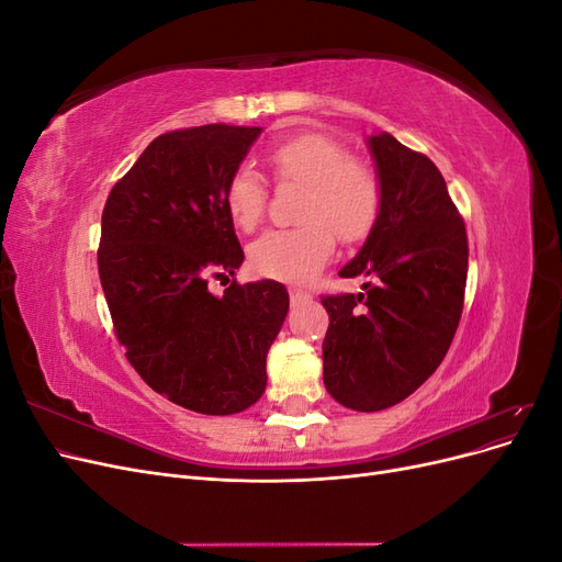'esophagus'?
I'll list each match as a JSON object with an SVG mask.
<instances>
[{
    "mask_svg": "<svg viewBox=\"0 0 562 562\" xmlns=\"http://www.w3.org/2000/svg\"><path fill=\"white\" fill-rule=\"evenodd\" d=\"M307 297H310V293L300 291V288H291V302H293V304H297V302H302V300H307Z\"/></svg>",
    "mask_w": 562,
    "mask_h": 562,
    "instance_id": "1",
    "label": "esophagus"
}]
</instances>
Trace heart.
Listing matches in <instances>:
<instances>
[{
	"label": "heart",
	"mask_w": 562,
	"mask_h": 562,
	"mask_svg": "<svg viewBox=\"0 0 562 562\" xmlns=\"http://www.w3.org/2000/svg\"><path fill=\"white\" fill-rule=\"evenodd\" d=\"M271 173L279 182L302 184L297 217L302 225L269 229L248 246V262L262 277L304 283L328 262L335 236L359 244L378 225L384 184L375 166L351 157L342 140L326 133H300L274 143L267 151ZM269 187L250 164L229 173L223 199L232 223L252 232L262 223Z\"/></svg>",
	"instance_id": "b5f03b06"
}]
</instances>
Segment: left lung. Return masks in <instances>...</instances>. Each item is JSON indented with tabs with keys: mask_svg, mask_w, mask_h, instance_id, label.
I'll return each instance as SVG.
<instances>
[{
	"mask_svg": "<svg viewBox=\"0 0 562 562\" xmlns=\"http://www.w3.org/2000/svg\"><path fill=\"white\" fill-rule=\"evenodd\" d=\"M384 184L378 225L339 277L363 293L323 295V384L351 411L401 403L446 359L464 310L469 241L436 164L394 135H370Z\"/></svg>",
	"mask_w": 562,
	"mask_h": 562,
	"instance_id": "1",
	"label": "left lung"
}]
</instances>
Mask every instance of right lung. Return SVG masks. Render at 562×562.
I'll return each instance as SVG.
<instances>
[{"label": "right lung", "mask_w": 562, "mask_h": 562, "mask_svg": "<svg viewBox=\"0 0 562 562\" xmlns=\"http://www.w3.org/2000/svg\"><path fill=\"white\" fill-rule=\"evenodd\" d=\"M260 131H168L103 209L98 274L119 345L147 386L201 415L241 413L262 396L267 351L288 314L277 281L209 291L244 262L223 190Z\"/></svg>", "instance_id": "right-lung-1"}]
</instances>
